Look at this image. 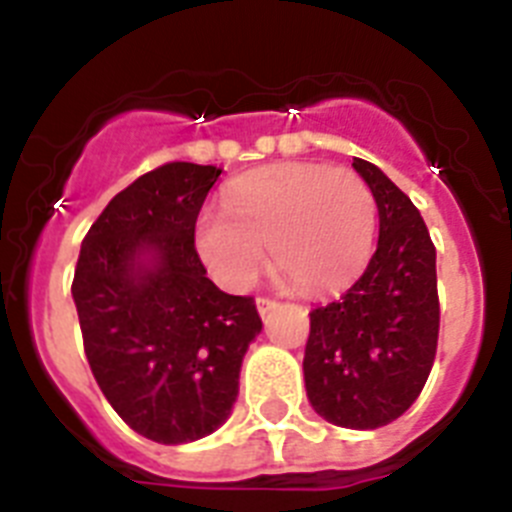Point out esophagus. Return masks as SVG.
I'll return each instance as SVG.
<instances>
[{"mask_svg": "<svg viewBox=\"0 0 512 512\" xmlns=\"http://www.w3.org/2000/svg\"><path fill=\"white\" fill-rule=\"evenodd\" d=\"M256 307H259L261 318H266L271 310H277V300H269V297H259V300H256Z\"/></svg>", "mask_w": 512, "mask_h": 512, "instance_id": "1", "label": "esophagus"}]
</instances>
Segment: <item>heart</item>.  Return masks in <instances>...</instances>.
Returning a JSON list of instances; mask_svg holds the SVG:
<instances>
[{"label":"heart","mask_w":512,"mask_h":512,"mask_svg":"<svg viewBox=\"0 0 512 512\" xmlns=\"http://www.w3.org/2000/svg\"><path fill=\"white\" fill-rule=\"evenodd\" d=\"M225 212L205 210L194 248L212 277L243 292L271 261L302 292L338 289L359 274L374 248L377 200L351 169L279 164L233 182Z\"/></svg>","instance_id":"heart-1"}]
</instances>
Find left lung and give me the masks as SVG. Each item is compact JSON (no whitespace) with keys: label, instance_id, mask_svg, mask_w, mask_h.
Masks as SVG:
<instances>
[{"label":"left lung","instance_id":"8db88e82","mask_svg":"<svg viewBox=\"0 0 512 512\" xmlns=\"http://www.w3.org/2000/svg\"><path fill=\"white\" fill-rule=\"evenodd\" d=\"M379 210L377 251L354 287L310 312L305 387L315 413L374 431L418 400L438 346L436 246L418 207L374 164L354 158Z\"/></svg>","mask_w":512,"mask_h":512}]
</instances>
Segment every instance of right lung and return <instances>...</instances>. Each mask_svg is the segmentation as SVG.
Wrapping results in <instances>:
<instances>
[{
  "label": "right lung",
  "instance_id": "add662e5",
  "mask_svg": "<svg viewBox=\"0 0 512 512\" xmlns=\"http://www.w3.org/2000/svg\"><path fill=\"white\" fill-rule=\"evenodd\" d=\"M217 166L171 161L135 179L81 241L74 295L84 354L115 413L156 443L228 420L261 318L207 279L194 223Z\"/></svg>",
  "mask_w": 512,
  "mask_h": 512
}]
</instances>
